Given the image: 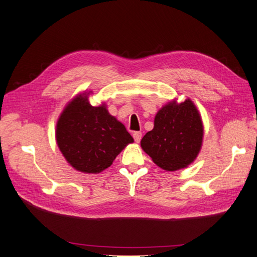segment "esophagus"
Segmentation results:
<instances>
[{"label":"esophagus","instance_id":"34e87169","mask_svg":"<svg viewBox=\"0 0 257 257\" xmlns=\"http://www.w3.org/2000/svg\"><path fill=\"white\" fill-rule=\"evenodd\" d=\"M133 136H134V139L136 142H140L141 137H142V134L140 133V131H135Z\"/></svg>","mask_w":257,"mask_h":257}]
</instances>
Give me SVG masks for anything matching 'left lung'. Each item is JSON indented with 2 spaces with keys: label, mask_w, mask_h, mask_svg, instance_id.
Listing matches in <instances>:
<instances>
[{
  "label": "left lung",
  "mask_w": 257,
  "mask_h": 257,
  "mask_svg": "<svg viewBox=\"0 0 257 257\" xmlns=\"http://www.w3.org/2000/svg\"><path fill=\"white\" fill-rule=\"evenodd\" d=\"M204 124L193 100L173 99L154 118V127L141 140V148L165 171L187 168L200 152Z\"/></svg>",
  "instance_id": "1"
}]
</instances>
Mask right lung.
<instances>
[{
  "label": "right lung",
  "instance_id": "right-lung-1",
  "mask_svg": "<svg viewBox=\"0 0 257 257\" xmlns=\"http://www.w3.org/2000/svg\"><path fill=\"white\" fill-rule=\"evenodd\" d=\"M77 94L58 118L56 141L67 162L76 171L97 174L134 142L126 127L111 116L106 104L92 106L88 95Z\"/></svg>",
  "mask_w": 257,
  "mask_h": 257
}]
</instances>
